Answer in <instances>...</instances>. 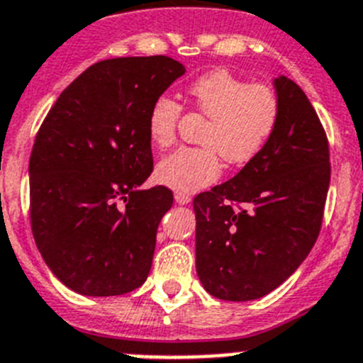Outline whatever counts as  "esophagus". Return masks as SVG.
<instances>
[{
  "mask_svg": "<svg viewBox=\"0 0 363 363\" xmlns=\"http://www.w3.org/2000/svg\"><path fill=\"white\" fill-rule=\"evenodd\" d=\"M174 199L178 205H187V203H191L192 198L189 194H185V192H176Z\"/></svg>",
  "mask_w": 363,
  "mask_h": 363,
  "instance_id": "obj_1",
  "label": "esophagus"
}]
</instances>
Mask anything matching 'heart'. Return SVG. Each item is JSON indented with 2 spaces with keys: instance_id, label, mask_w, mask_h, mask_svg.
Here are the masks:
<instances>
[{
  "instance_id": "obj_1",
  "label": "heart",
  "mask_w": 363,
  "mask_h": 363,
  "mask_svg": "<svg viewBox=\"0 0 363 363\" xmlns=\"http://www.w3.org/2000/svg\"><path fill=\"white\" fill-rule=\"evenodd\" d=\"M191 104L208 118L199 142L205 147H182L156 165V179L178 192L208 187L221 174V154L228 164L245 165L270 144L281 121V101L268 84L212 69L187 86ZM182 104L162 93L147 111V136L155 147H171L176 140Z\"/></svg>"
}]
</instances>
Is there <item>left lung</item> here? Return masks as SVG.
Instances as JSON below:
<instances>
[{"instance_id":"1","label":"left lung","mask_w":363,"mask_h":363,"mask_svg":"<svg viewBox=\"0 0 363 363\" xmlns=\"http://www.w3.org/2000/svg\"><path fill=\"white\" fill-rule=\"evenodd\" d=\"M281 121L264 151L232 179L194 198L196 272L221 301L261 298L308 257L318 238L331 165L306 93L277 77Z\"/></svg>"}]
</instances>
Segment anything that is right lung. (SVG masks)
I'll return each instance as SVG.
<instances>
[{
	"label": "right lung",
	"instance_id": "obj_1",
	"mask_svg": "<svg viewBox=\"0 0 363 363\" xmlns=\"http://www.w3.org/2000/svg\"><path fill=\"white\" fill-rule=\"evenodd\" d=\"M185 73L165 55L95 62L65 91L30 155V225L52 274L88 297L124 295L147 279L156 230L172 207L152 172L147 111Z\"/></svg>",
	"mask_w": 363,
	"mask_h": 363
}]
</instances>
